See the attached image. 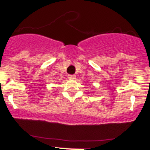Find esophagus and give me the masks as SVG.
I'll return each instance as SVG.
<instances>
[{"mask_svg": "<svg viewBox=\"0 0 150 150\" xmlns=\"http://www.w3.org/2000/svg\"><path fill=\"white\" fill-rule=\"evenodd\" d=\"M68 78L70 79V80H75V78H76V76L74 75H68Z\"/></svg>", "mask_w": 150, "mask_h": 150, "instance_id": "esophagus-1", "label": "esophagus"}]
</instances>
